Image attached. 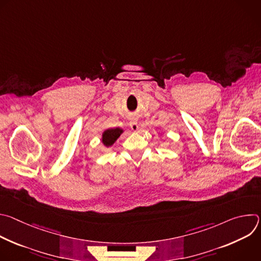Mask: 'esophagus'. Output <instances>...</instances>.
Returning a JSON list of instances; mask_svg holds the SVG:
<instances>
[{
    "label": "esophagus",
    "instance_id": "1",
    "mask_svg": "<svg viewBox=\"0 0 261 261\" xmlns=\"http://www.w3.org/2000/svg\"><path fill=\"white\" fill-rule=\"evenodd\" d=\"M129 126L131 127V129H132L133 131H137V130H138V124H137L136 121H131L130 124H129Z\"/></svg>",
    "mask_w": 261,
    "mask_h": 261
}]
</instances>
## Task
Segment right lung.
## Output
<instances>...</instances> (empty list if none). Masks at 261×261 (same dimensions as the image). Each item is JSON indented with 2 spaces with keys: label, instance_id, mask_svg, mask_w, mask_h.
<instances>
[{
  "label": "right lung",
  "instance_id": "1",
  "mask_svg": "<svg viewBox=\"0 0 261 261\" xmlns=\"http://www.w3.org/2000/svg\"><path fill=\"white\" fill-rule=\"evenodd\" d=\"M123 131L119 128H116V129H108L106 130L104 133H103V138H102V141L103 143L106 145V146H109L113 144L117 138L121 135Z\"/></svg>",
  "mask_w": 261,
  "mask_h": 261
}]
</instances>
